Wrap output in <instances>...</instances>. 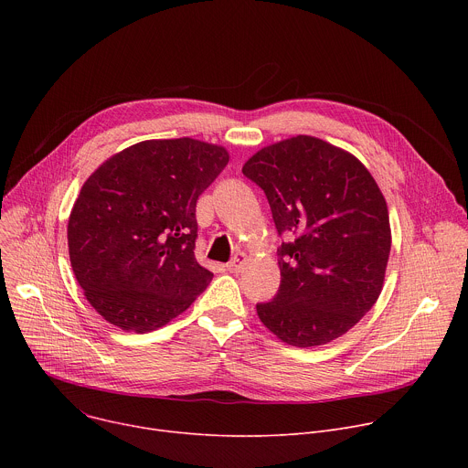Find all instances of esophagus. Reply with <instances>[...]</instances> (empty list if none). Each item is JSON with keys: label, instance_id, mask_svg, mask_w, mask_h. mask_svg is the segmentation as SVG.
Instances as JSON below:
<instances>
[{"label": "esophagus", "instance_id": "obj_1", "mask_svg": "<svg viewBox=\"0 0 468 468\" xmlns=\"http://www.w3.org/2000/svg\"><path fill=\"white\" fill-rule=\"evenodd\" d=\"M246 261H248V255H246L244 251H239V253L226 264L228 271L233 272V274H239V272L242 271V266L246 264Z\"/></svg>", "mask_w": 468, "mask_h": 468}]
</instances>
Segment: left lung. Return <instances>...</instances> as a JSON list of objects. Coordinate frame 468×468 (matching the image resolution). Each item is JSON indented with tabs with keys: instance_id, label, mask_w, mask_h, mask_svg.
I'll list each match as a JSON object with an SVG mask.
<instances>
[{
	"instance_id": "1",
	"label": "left lung",
	"mask_w": 468,
	"mask_h": 468,
	"mask_svg": "<svg viewBox=\"0 0 468 468\" xmlns=\"http://www.w3.org/2000/svg\"><path fill=\"white\" fill-rule=\"evenodd\" d=\"M269 197L278 233L280 291L257 314L298 348L352 329L381 294L390 253L385 197L350 152L311 135L264 146L242 166Z\"/></svg>"
}]
</instances>
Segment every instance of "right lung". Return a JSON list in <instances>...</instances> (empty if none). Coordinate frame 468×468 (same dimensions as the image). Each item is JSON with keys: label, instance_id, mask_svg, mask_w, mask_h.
<instances>
[{"label": "right lung", "instance_id": "1", "mask_svg": "<svg viewBox=\"0 0 468 468\" xmlns=\"http://www.w3.org/2000/svg\"><path fill=\"white\" fill-rule=\"evenodd\" d=\"M196 139L133 144L83 183L69 218L72 271L112 325L146 333L179 316L213 280L194 257L196 202L226 168Z\"/></svg>", "mask_w": 468, "mask_h": 468}]
</instances>
